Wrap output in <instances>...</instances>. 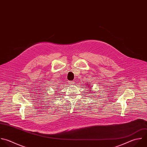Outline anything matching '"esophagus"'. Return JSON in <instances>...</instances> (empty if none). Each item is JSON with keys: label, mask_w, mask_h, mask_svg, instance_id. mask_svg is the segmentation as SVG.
<instances>
[{"label": "esophagus", "mask_w": 147, "mask_h": 147, "mask_svg": "<svg viewBox=\"0 0 147 147\" xmlns=\"http://www.w3.org/2000/svg\"><path fill=\"white\" fill-rule=\"evenodd\" d=\"M68 82H69V84H70V85H73V84H74V81H69Z\"/></svg>", "instance_id": "obj_1"}]
</instances>
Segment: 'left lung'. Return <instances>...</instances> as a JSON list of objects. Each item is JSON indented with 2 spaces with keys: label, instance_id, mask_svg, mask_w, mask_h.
Here are the masks:
<instances>
[{
  "label": "left lung",
  "instance_id": "8db88e82",
  "mask_svg": "<svg viewBox=\"0 0 147 147\" xmlns=\"http://www.w3.org/2000/svg\"><path fill=\"white\" fill-rule=\"evenodd\" d=\"M87 85H88V84H87ZM88 87H89V86H88ZM90 88H91V87H90Z\"/></svg>",
  "mask_w": 147,
  "mask_h": 147
}]
</instances>
